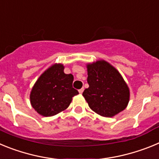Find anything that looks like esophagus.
<instances>
[{
  "label": "esophagus",
  "mask_w": 159,
  "mask_h": 159,
  "mask_svg": "<svg viewBox=\"0 0 159 159\" xmlns=\"http://www.w3.org/2000/svg\"><path fill=\"white\" fill-rule=\"evenodd\" d=\"M84 88H81V89L79 90V92H80V94H82L83 92H84Z\"/></svg>",
  "instance_id": "esophagus-1"
}]
</instances>
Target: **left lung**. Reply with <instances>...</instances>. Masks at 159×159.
I'll return each mask as SVG.
<instances>
[{
    "instance_id": "1",
    "label": "left lung",
    "mask_w": 159,
    "mask_h": 159,
    "mask_svg": "<svg viewBox=\"0 0 159 159\" xmlns=\"http://www.w3.org/2000/svg\"><path fill=\"white\" fill-rule=\"evenodd\" d=\"M89 88L83 92L90 108L104 117H112L128 104L130 92L120 73L104 60L88 65Z\"/></svg>"
}]
</instances>
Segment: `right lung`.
Segmentation results:
<instances>
[{
  "label": "right lung",
  "mask_w": 159,
  "mask_h": 159,
  "mask_svg": "<svg viewBox=\"0 0 159 159\" xmlns=\"http://www.w3.org/2000/svg\"><path fill=\"white\" fill-rule=\"evenodd\" d=\"M63 64H55L39 77L32 88V107L43 116H52L68 107L72 97L78 95L72 88L74 77L64 72Z\"/></svg>",
  "instance_id": "obj_1"
}]
</instances>
